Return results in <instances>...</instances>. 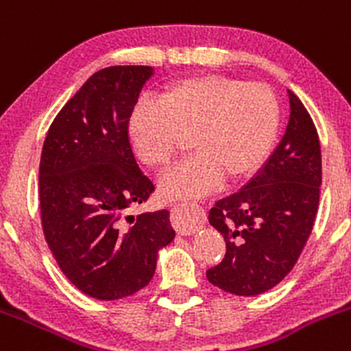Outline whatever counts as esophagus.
<instances>
[{
  "mask_svg": "<svg viewBox=\"0 0 351 351\" xmlns=\"http://www.w3.org/2000/svg\"><path fill=\"white\" fill-rule=\"evenodd\" d=\"M180 206H184V204H177V206H174V209H172V223H174L177 233L179 234L196 233V231L201 228L202 221H186V219L179 215Z\"/></svg>",
  "mask_w": 351,
  "mask_h": 351,
  "instance_id": "obj_1",
  "label": "esophagus"
}]
</instances>
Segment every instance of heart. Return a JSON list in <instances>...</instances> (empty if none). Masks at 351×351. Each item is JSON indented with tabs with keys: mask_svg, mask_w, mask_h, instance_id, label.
<instances>
[{
	"mask_svg": "<svg viewBox=\"0 0 351 351\" xmlns=\"http://www.w3.org/2000/svg\"><path fill=\"white\" fill-rule=\"evenodd\" d=\"M280 103L263 82L223 74L177 79L158 101L133 108L128 135L140 160L164 171L191 136L196 154L162 180L169 197H196L223 180L237 182L255 174L276 145Z\"/></svg>",
	"mask_w": 351,
	"mask_h": 351,
	"instance_id": "heart-1",
	"label": "heart"
}]
</instances>
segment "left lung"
Here are the masks:
<instances>
[{
    "label": "left lung",
    "instance_id": "obj_1",
    "mask_svg": "<svg viewBox=\"0 0 351 351\" xmlns=\"http://www.w3.org/2000/svg\"><path fill=\"white\" fill-rule=\"evenodd\" d=\"M287 93L291 117L277 149L238 193L209 211L226 254L206 277L234 295L262 294L291 272L319 206V136L301 99Z\"/></svg>",
    "mask_w": 351,
    "mask_h": 351
}]
</instances>
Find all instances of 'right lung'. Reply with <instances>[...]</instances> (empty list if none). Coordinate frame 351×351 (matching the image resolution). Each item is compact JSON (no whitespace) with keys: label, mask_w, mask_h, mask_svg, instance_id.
I'll return each mask as SVG.
<instances>
[{"label":"right lung","mask_w":351,"mask_h":351,"mask_svg":"<svg viewBox=\"0 0 351 351\" xmlns=\"http://www.w3.org/2000/svg\"><path fill=\"white\" fill-rule=\"evenodd\" d=\"M152 75L149 66L97 71L59 111L43 142V234L64 276L99 301L145 287L158 250L176 237L167 209L125 216L155 189L128 138L130 114Z\"/></svg>","instance_id":"right-lung-1"}]
</instances>
